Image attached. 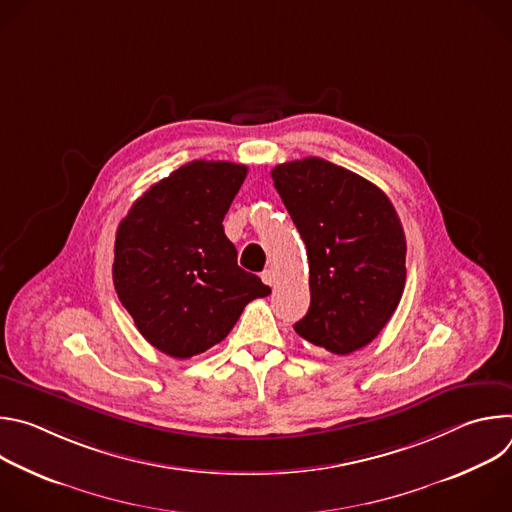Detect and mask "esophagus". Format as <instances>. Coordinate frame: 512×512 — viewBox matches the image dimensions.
I'll list each match as a JSON object with an SVG mask.
<instances>
[{"label": "esophagus", "mask_w": 512, "mask_h": 512, "mask_svg": "<svg viewBox=\"0 0 512 512\" xmlns=\"http://www.w3.org/2000/svg\"><path fill=\"white\" fill-rule=\"evenodd\" d=\"M261 279H263V283L273 285V283H275V273H273V269H265V271L261 273Z\"/></svg>", "instance_id": "1"}]
</instances>
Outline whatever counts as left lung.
<instances>
[{
	"mask_svg": "<svg viewBox=\"0 0 512 512\" xmlns=\"http://www.w3.org/2000/svg\"><path fill=\"white\" fill-rule=\"evenodd\" d=\"M310 261V310L294 324L308 342L350 354L373 342L405 287V233L387 194L322 158L271 170Z\"/></svg>",
	"mask_w": 512,
	"mask_h": 512,
	"instance_id": "8db88e82",
	"label": "left lung"
}]
</instances>
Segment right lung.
<instances>
[{
  "instance_id": "right-lung-1",
  "label": "right lung",
  "mask_w": 512,
  "mask_h": 512,
  "mask_svg": "<svg viewBox=\"0 0 512 512\" xmlns=\"http://www.w3.org/2000/svg\"><path fill=\"white\" fill-rule=\"evenodd\" d=\"M247 166L194 160L139 196L119 223L113 283L141 336L172 358L227 338L251 300L271 294L237 265L223 218Z\"/></svg>"
}]
</instances>
